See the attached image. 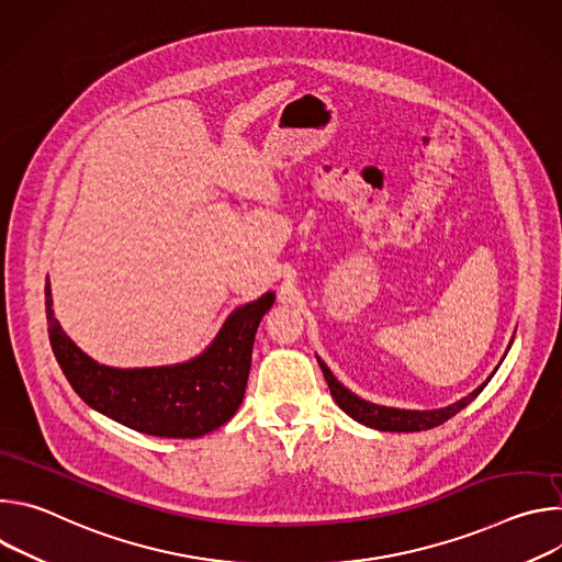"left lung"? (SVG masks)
<instances>
[{
	"instance_id": "obj_1",
	"label": "left lung",
	"mask_w": 562,
	"mask_h": 562,
	"mask_svg": "<svg viewBox=\"0 0 562 562\" xmlns=\"http://www.w3.org/2000/svg\"><path fill=\"white\" fill-rule=\"evenodd\" d=\"M319 362V369H323L325 378H327V384H329V391L336 400V405L349 414L353 420H358L360 425L364 427H371V429H378V431H427V429H434L442 423H447L451 416H456L460 409H464L473 397H477V393L483 391L487 386L480 384L475 391H471L467 397L458 400V403L445 407V409H436V412H407V409H391V407H378L373 403H367V400L358 397L356 393H351L347 386H342L334 373L329 371V367L323 362Z\"/></svg>"
}]
</instances>
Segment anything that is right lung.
I'll list each match as a JSON object with an SVG mask.
<instances>
[{
  "label": "right lung",
  "instance_id": "add662e5",
  "mask_svg": "<svg viewBox=\"0 0 562 562\" xmlns=\"http://www.w3.org/2000/svg\"><path fill=\"white\" fill-rule=\"evenodd\" d=\"M273 293L228 315L213 345L176 367L111 369L79 351L53 315L46 284V319L53 353L75 389L95 412L139 434L200 438L233 418L243 405L256 331Z\"/></svg>",
  "mask_w": 562,
  "mask_h": 562
}]
</instances>
